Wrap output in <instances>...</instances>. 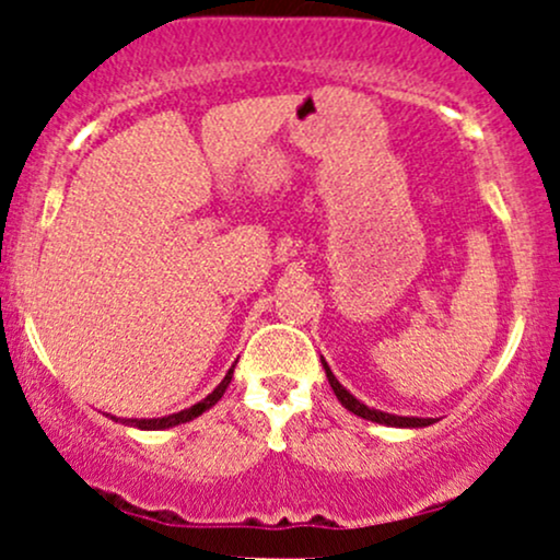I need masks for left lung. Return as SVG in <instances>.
I'll use <instances>...</instances> for the list:
<instances>
[{
  "instance_id": "1",
  "label": "left lung",
  "mask_w": 560,
  "mask_h": 560,
  "mask_svg": "<svg viewBox=\"0 0 560 560\" xmlns=\"http://www.w3.org/2000/svg\"><path fill=\"white\" fill-rule=\"evenodd\" d=\"M324 361V358H320ZM324 371H326V378H329L334 395H337V400L345 405L350 413L361 416V419L365 421H376V423H384V427H402V429H419V427H429V423H434V419H416V416H392V413H384V410H374L369 408V405H363L361 400H355V397L347 392L342 384L337 382V376L331 374L329 363L324 361Z\"/></svg>"
}]
</instances>
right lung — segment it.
I'll use <instances>...</instances> for the list:
<instances>
[{
    "mask_svg": "<svg viewBox=\"0 0 560 560\" xmlns=\"http://www.w3.org/2000/svg\"><path fill=\"white\" fill-rule=\"evenodd\" d=\"M231 376H234V365L229 369V374L223 376V382L218 384V387L210 392L205 400H199L197 405H191V408L186 410H178V413H171V416H163V419H115V416H110V419L126 423V427H137V429H144V432H158V429H171V427H178V423H186L191 419H197V416H202L205 410H210L213 405L221 400L223 392H226V387L231 384Z\"/></svg>",
    "mask_w": 560,
    "mask_h": 560,
    "instance_id": "add662e5",
    "label": "right lung"
}]
</instances>
